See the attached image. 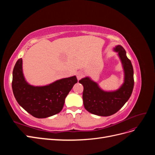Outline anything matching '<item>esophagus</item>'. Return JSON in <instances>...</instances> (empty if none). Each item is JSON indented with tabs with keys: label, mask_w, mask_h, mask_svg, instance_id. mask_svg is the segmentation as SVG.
Listing matches in <instances>:
<instances>
[{
	"label": "esophagus",
	"mask_w": 155,
	"mask_h": 155,
	"mask_svg": "<svg viewBox=\"0 0 155 155\" xmlns=\"http://www.w3.org/2000/svg\"><path fill=\"white\" fill-rule=\"evenodd\" d=\"M83 74L82 72H78L76 74V77H77L78 80H79V79H81L83 78Z\"/></svg>",
	"instance_id": "34e87169"
}]
</instances>
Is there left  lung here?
<instances>
[{
  "instance_id": "1",
  "label": "left lung",
  "mask_w": 155,
  "mask_h": 155,
  "mask_svg": "<svg viewBox=\"0 0 155 155\" xmlns=\"http://www.w3.org/2000/svg\"><path fill=\"white\" fill-rule=\"evenodd\" d=\"M113 50L118 53L124 69V83L118 89L105 91L88 76L82 78L79 83L83 86V100L85 109L91 113L109 116L115 114L128 101L134 87V72L132 63L127 58L125 49L117 45Z\"/></svg>"
}]
</instances>
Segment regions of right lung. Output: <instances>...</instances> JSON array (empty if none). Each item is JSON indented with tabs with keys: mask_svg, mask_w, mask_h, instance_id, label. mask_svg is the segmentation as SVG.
<instances>
[{
	"mask_svg": "<svg viewBox=\"0 0 155 155\" xmlns=\"http://www.w3.org/2000/svg\"><path fill=\"white\" fill-rule=\"evenodd\" d=\"M77 82L74 76L45 86L31 85L24 76L21 58L13 70L12 90L18 104L26 111L35 118H45L61 111L65 98Z\"/></svg>",
	"mask_w": 155,
	"mask_h": 155,
	"instance_id": "1",
	"label": "right lung"
}]
</instances>
